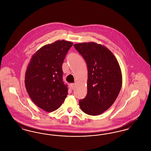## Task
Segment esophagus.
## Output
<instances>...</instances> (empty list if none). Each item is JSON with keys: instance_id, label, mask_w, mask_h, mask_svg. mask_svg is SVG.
Returning <instances> with one entry per match:
<instances>
[{"instance_id": "34e87169", "label": "esophagus", "mask_w": 151, "mask_h": 151, "mask_svg": "<svg viewBox=\"0 0 151 151\" xmlns=\"http://www.w3.org/2000/svg\"><path fill=\"white\" fill-rule=\"evenodd\" d=\"M71 88H72V89H74L75 88V84H71Z\"/></svg>"}]
</instances>
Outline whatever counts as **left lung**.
Here are the masks:
<instances>
[{
  "mask_svg": "<svg viewBox=\"0 0 151 151\" xmlns=\"http://www.w3.org/2000/svg\"><path fill=\"white\" fill-rule=\"evenodd\" d=\"M84 58L88 68L87 94L79 101L83 112L100 115L114 104L122 86L119 63L112 52L105 46L94 42L74 44Z\"/></svg>",
  "mask_w": 151,
  "mask_h": 151,
  "instance_id": "left-lung-1",
  "label": "left lung"
}]
</instances>
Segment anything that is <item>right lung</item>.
Here are the masks:
<instances>
[{"instance_id":"1","label":"right lung","mask_w":151,"mask_h":151,"mask_svg":"<svg viewBox=\"0 0 151 151\" xmlns=\"http://www.w3.org/2000/svg\"><path fill=\"white\" fill-rule=\"evenodd\" d=\"M73 45L58 40L41 47L32 55L25 72V86L32 101L38 108L52 112L59 108L68 94L63 81L62 64Z\"/></svg>"}]
</instances>
